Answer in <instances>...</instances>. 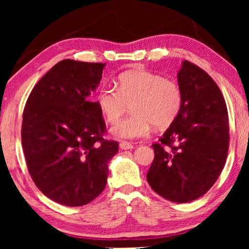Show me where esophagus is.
I'll return each mask as SVG.
<instances>
[{"label": "esophagus", "instance_id": "esophagus-1", "mask_svg": "<svg viewBox=\"0 0 249 249\" xmlns=\"http://www.w3.org/2000/svg\"><path fill=\"white\" fill-rule=\"evenodd\" d=\"M120 148L121 149H131V148H134V145L129 142L122 141V142H120Z\"/></svg>", "mask_w": 249, "mask_h": 249}]
</instances>
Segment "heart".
<instances>
[{
  "mask_svg": "<svg viewBox=\"0 0 249 249\" xmlns=\"http://www.w3.org/2000/svg\"><path fill=\"white\" fill-rule=\"evenodd\" d=\"M132 103V114L116 121ZM96 104L117 138L145 137L152 125L165 129L173 124L182 107V91L176 81L147 70H129L118 77V87L104 84L96 94Z\"/></svg>",
  "mask_w": 249,
  "mask_h": 249,
  "instance_id": "b5f03b06",
  "label": "heart"
}]
</instances>
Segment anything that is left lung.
I'll use <instances>...</instances> for the list:
<instances>
[{"label":"left lung","mask_w":249,"mask_h":249,"mask_svg":"<svg viewBox=\"0 0 249 249\" xmlns=\"http://www.w3.org/2000/svg\"><path fill=\"white\" fill-rule=\"evenodd\" d=\"M182 107L159 142L147 172L163 198L187 203L209 192L226 164L229 119L220 88L203 69L183 61L178 72Z\"/></svg>","instance_id":"8db88e82"}]
</instances>
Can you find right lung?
I'll return each instance as SVG.
<instances>
[{"label": "right lung", "mask_w": 249, "mask_h": 249, "mask_svg": "<svg viewBox=\"0 0 249 249\" xmlns=\"http://www.w3.org/2000/svg\"><path fill=\"white\" fill-rule=\"evenodd\" d=\"M105 63L62 60L33 88L22 114L27 168L40 192L66 206H83L107 186L119 144L107 141L102 112L89 100Z\"/></svg>", "instance_id": "add662e5"}]
</instances>
